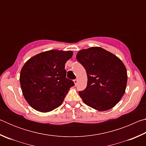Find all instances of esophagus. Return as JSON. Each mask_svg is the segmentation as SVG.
I'll return each instance as SVG.
<instances>
[{
    "label": "esophagus",
    "instance_id": "obj_1",
    "mask_svg": "<svg viewBox=\"0 0 146 146\" xmlns=\"http://www.w3.org/2000/svg\"><path fill=\"white\" fill-rule=\"evenodd\" d=\"M73 82H74V83H75V85L76 86V84H77V83H78V80H76V79H75V80H73Z\"/></svg>",
    "mask_w": 146,
    "mask_h": 146
}]
</instances>
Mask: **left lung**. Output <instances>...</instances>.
<instances>
[{"label": "left lung", "mask_w": 146, "mask_h": 146, "mask_svg": "<svg viewBox=\"0 0 146 146\" xmlns=\"http://www.w3.org/2000/svg\"><path fill=\"white\" fill-rule=\"evenodd\" d=\"M76 59L88 76L87 87L78 92L83 102L99 111L115 107L124 95L127 82L122 60L100 47L79 51Z\"/></svg>", "instance_id": "8db88e82"}]
</instances>
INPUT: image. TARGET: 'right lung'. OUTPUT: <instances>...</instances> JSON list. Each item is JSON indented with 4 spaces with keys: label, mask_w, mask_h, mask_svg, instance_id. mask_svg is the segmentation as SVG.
<instances>
[{
    "label": "right lung",
    "mask_w": 146,
    "mask_h": 146,
    "mask_svg": "<svg viewBox=\"0 0 146 146\" xmlns=\"http://www.w3.org/2000/svg\"><path fill=\"white\" fill-rule=\"evenodd\" d=\"M72 51L51 50L32 56L24 64L20 83L27 102L38 111H51L62 104L72 80L66 78L65 64Z\"/></svg>",
    "instance_id": "add662e5"
}]
</instances>
